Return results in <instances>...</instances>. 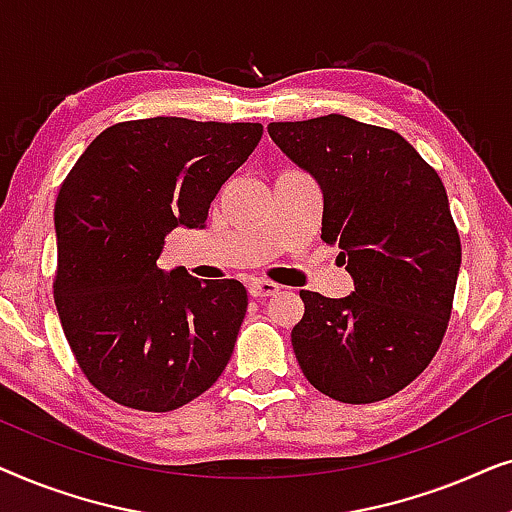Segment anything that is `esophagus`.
Masks as SVG:
<instances>
[{"instance_id": "1", "label": "esophagus", "mask_w": 512, "mask_h": 512, "mask_svg": "<svg viewBox=\"0 0 512 512\" xmlns=\"http://www.w3.org/2000/svg\"><path fill=\"white\" fill-rule=\"evenodd\" d=\"M275 293H279V284L270 282V279H254V282L249 284L251 298H268L275 296Z\"/></svg>"}]
</instances>
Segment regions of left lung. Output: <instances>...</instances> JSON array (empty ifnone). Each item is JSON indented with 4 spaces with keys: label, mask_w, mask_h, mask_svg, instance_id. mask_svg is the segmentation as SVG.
<instances>
[{
    "label": "left lung",
    "mask_w": 512,
    "mask_h": 512,
    "mask_svg": "<svg viewBox=\"0 0 512 512\" xmlns=\"http://www.w3.org/2000/svg\"><path fill=\"white\" fill-rule=\"evenodd\" d=\"M268 132L319 184L321 240L354 279L345 298L300 291V370L342 403L394 396L429 366L452 314L461 242L443 181L398 132L340 114Z\"/></svg>",
    "instance_id": "8db88e82"
}]
</instances>
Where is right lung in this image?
I'll return each instance as SVG.
<instances>
[{
	"label": "right lung",
	"instance_id": "add662e5",
	"mask_svg": "<svg viewBox=\"0 0 512 512\" xmlns=\"http://www.w3.org/2000/svg\"><path fill=\"white\" fill-rule=\"evenodd\" d=\"M261 135V123L177 116L116 123L62 181L55 307L83 375L111 401L177 410L230 361L247 289L165 272L158 256L170 230L205 228L216 193Z\"/></svg>",
	"mask_w": 512,
	"mask_h": 512
}]
</instances>
